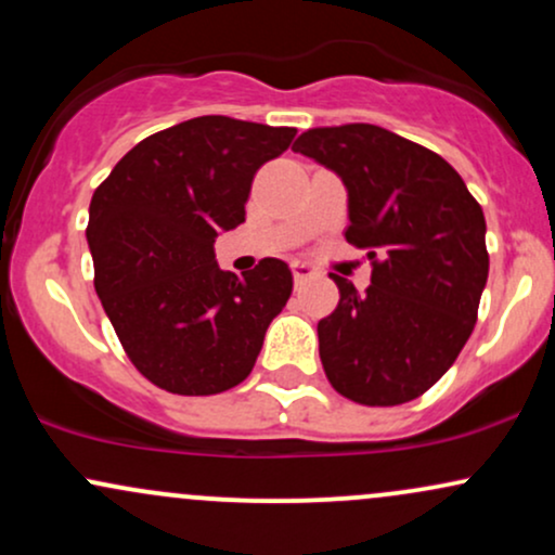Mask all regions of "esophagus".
<instances>
[{
  "label": "esophagus",
  "mask_w": 555,
  "mask_h": 555,
  "mask_svg": "<svg viewBox=\"0 0 555 555\" xmlns=\"http://www.w3.org/2000/svg\"><path fill=\"white\" fill-rule=\"evenodd\" d=\"M292 273H295V282H302V279L315 276L318 269L308 260H292Z\"/></svg>",
  "instance_id": "obj_1"
}]
</instances>
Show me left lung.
I'll return each instance as SVG.
<instances>
[{
  "label": "left lung",
  "mask_w": 555,
  "mask_h": 555,
  "mask_svg": "<svg viewBox=\"0 0 555 555\" xmlns=\"http://www.w3.org/2000/svg\"><path fill=\"white\" fill-rule=\"evenodd\" d=\"M341 177L349 245L367 250L365 292L334 276L339 305L318 323L321 362L365 406L417 399L454 365L488 282L486 216L456 169L375 125L315 127L292 145Z\"/></svg>",
  "instance_id": "8db88e82"
}]
</instances>
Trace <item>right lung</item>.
<instances>
[{
  "label": "right lung",
  "mask_w": 555,
  "mask_h": 555,
  "mask_svg": "<svg viewBox=\"0 0 555 555\" xmlns=\"http://www.w3.org/2000/svg\"><path fill=\"white\" fill-rule=\"evenodd\" d=\"M295 127L195 117L140 140L95 188L88 216L93 284L122 349L151 384L211 397L247 378L292 295L284 260L242 279L214 242L245 221L256 171Z\"/></svg>",
  "instance_id": "obj_1"
}]
</instances>
